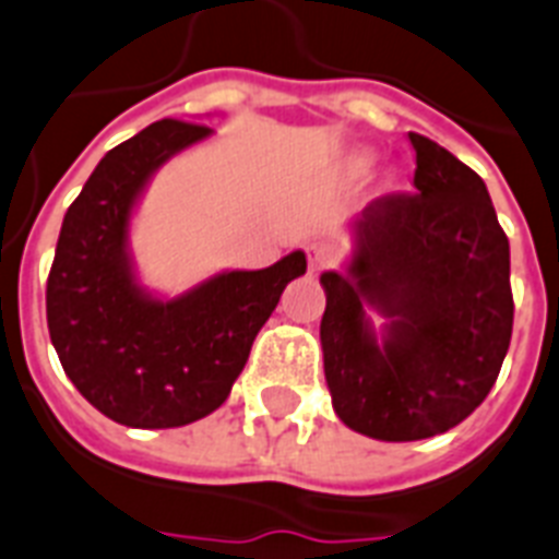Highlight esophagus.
I'll list each match as a JSON object with an SVG mask.
<instances>
[{"label": "esophagus", "instance_id": "esophagus-1", "mask_svg": "<svg viewBox=\"0 0 559 559\" xmlns=\"http://www.w3.org/2000/svg\"><path fill=\"white\" fill-rule=\"evenodd\" d=\"M308 259V271H323L334 262V248L329 242H311L306 248Z\"/></svg>", "mask_w": 559, "mask_h": 559}]
</instances>
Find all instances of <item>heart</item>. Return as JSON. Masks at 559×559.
<instances>
[{
	"instance_id": "1",
	"label": "heart",
	"mask_w": 559,
	"mask_h": 559,
	"mask_svg": "<svg viewBox=\"0 0 559 559\" xmlns=\"http://www.w3.org/2000/svg\"><path fill=\"white\" fill-rule=\"evenodd\" d=\"M355 167H357V169H369V158H357Z\"/></svg>"
}]
</instances>
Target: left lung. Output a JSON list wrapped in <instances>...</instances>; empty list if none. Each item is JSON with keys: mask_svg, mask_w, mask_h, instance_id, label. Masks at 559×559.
<instances>
[{"mask_svg": "<svg viewBox=\"0 0 559 559\" xmlns=\"http://www.w3.org/2000/svg\"><path fill=\"white\" fill-rule=\"evenodd\" d=\"M409 144L418 193L364 207L346 267L320 274L334 413L378 441L464 421L497 383L513 329L511 248L488 187L430 138L409 132Z\"/></svg>", "mask_w": 559, "mask_h": 559, "instance_id": "8db88e82", "label": "left lung"}]
</instances>
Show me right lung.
Wrapping results in <instances>:
<instances>
[{
    "instance_id": "1",
    "label": "right lung",
    "mask_w": 559,
    "mask_h": 559,
    "mask_svg": "<svg viewBox=\"0 0 559 559\" xmlns=\"http://www.w3.org/2000/svg\"><path fill=\"white\" fill-rule=\"evenodd\" d=\"M213 135L158 120L109 150L62 218L46 288L48 332L69 381L106 418L135 430L193 424L225 404L253 337L306 274L292 251L262 271H222L178 297L138 280L129 227L173 155Z\"/></svg>"
}]
</instances>
